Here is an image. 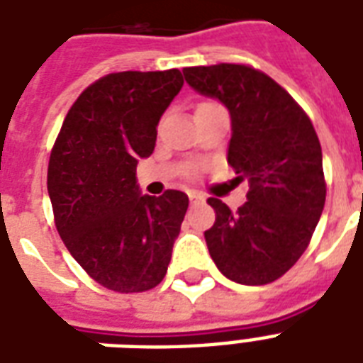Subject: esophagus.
Returning <instances> with one entry per match:
<instances>
[{
	"label": "esophagus",
	"instance_id": "obj_1",
	"mask_svg": "<svg viewBox=\"0 0 363 363\" xmlns=\"http://www.w3.org/2000/svg\"><path fill=\"white\" fill-rule=\"evenodd\" d=\"M188 198H190V203H199L205 199L199 192H188Z\"/></svg>",
	"mask_w": 363,
	"mask_h": 363
}]
</instances>
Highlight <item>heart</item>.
<instances>
[{"mask_svg":"<svg viewBox=\"0 0 363 363\" xmlns=\"http://www.w3.org/2000/svg\"><path fill=\"white\" fill-rule=\"evenodd\" d=\"M213 107H218V104H215V101H201V104L196 107V113H199V111H205V109H213Z\"/></svg>","mask_w":363,"mask_h":363,"instance_id":"heart-1","label":"heart"}]
</instances>
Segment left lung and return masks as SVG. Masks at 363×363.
Masks as SVG:
<instances>
[{
  "label": "left lung",
  "mask_w": 363,
  "mask_h": 363,
  "mask_svg": "<svg viewBox=\"0 0 363 363\" xmlns=\"http://www.w3.org/2000/svg\"><path fill=\"white\" fill-rule=\"evenodd\" d=\"M190 86L232 116L228 164L247 179L238 213L209 198L216 220L205 232L224 277L258 286L277 281L305 252L326 201L322 148L309 116L262 71L241 64L182 69Z\"/></svg>",
  "instance_id": "1"
}]
</instances>
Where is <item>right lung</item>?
I'll return each instance as SVG.
<instances>
[{"mask_svg": "<svg viewBox=\"0 0 363 363\" xmlns=\"http://www.w3.org/2000/svg\"><path fill=\"white\" fill-rule=\"evenodd\" d=\"M182 84L179 69L101 77L71 105L50 152L47 186L60 238L115 292L158 286L186 215V194L143 196L135 177Z\"/></svg>", "mask_w": 363, "mask_h": 363, "instance_id": "1", "label": "right lung"}]
</instances>
